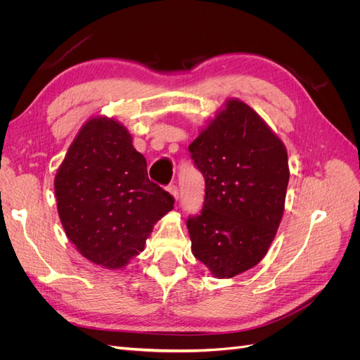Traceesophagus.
<instances>
[{"label": "esophagus", "instance_id": "esophagus-1", "mask_svg": "<svg viewBox=\"0 0 360 360\" xmlns=\"http://www.w3.org/2000/svg\"><path fill=\"white\" fill-rule=\"evenodd\" d=\"M167 189H168V192L172 195L174 200L179 198V188L176 186V184H169V186H168Z\"/></svg>", "mask_w": 360, "mask_h": 360}]
</instances>
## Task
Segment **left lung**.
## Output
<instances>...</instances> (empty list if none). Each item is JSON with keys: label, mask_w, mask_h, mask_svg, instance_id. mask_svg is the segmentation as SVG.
I'll return each mask as SVG.
<instances>
[{"label": "left lung", "mask_w": 360, "mask_h": 360, "mask_svg": "<svg viewBox=\"0 0 360 360\" xmlns=\"http://www.w3.org/2000/svg\"><path fill=\"white\" fill-rule=\"evenodd\" d=\"M205 180L200 214L186 225L192 254L217 279L252 269L267 254L285 207L284 143L252 108L228 99L189 146Z\"/></svg>", "instance_id": "1"}]
</instances>
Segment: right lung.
Listing matches in <instances>:
<instances>
[{
  "mask_svg": "<svg viewBox=\"0 0 360 360\" xmlns=\"http://www.w3.org/2000/svg\"><path fill=\"white\" fill-rule=\"evenodd\" d=\"M61 225L93 264L118 270L144 250L174 198L150 181L147 160L115 118L93 117L70 144L56 174Z\"/></svg>",
  "mask_w": 360,
  "mask_h": 360,
  "instance_id": "add662e5",
  "label": "right lung"
}]
</instances>
